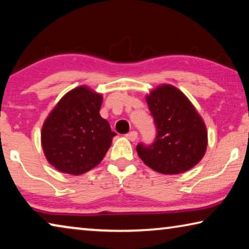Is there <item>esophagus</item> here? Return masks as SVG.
Segmentation results:
<instances>
[{"mask_svg":"<svg viewBox=\"0 0 249 249\" xmlns=\"http://www.w3.org/2000/svg\"><path fill=\"white\" fill-rule=\"evenodd\" d=\"M125 137H127V139H129L130 141H135L138 137V133L136 131H130L125 135Z\"/></svg>","mask_w":249,"mask_h":249,"instance_id":"obj_1","label":"esophagus"}]
</instances>
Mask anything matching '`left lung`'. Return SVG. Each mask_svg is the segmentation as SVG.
I'll return each mask as SVG.
<instances>
[{
    "mask_svg": "<svg viewBox=\"0 0 249 249\" xmlns=\"http://www.w3.org/2000/svg\"><path fill=\"white\" fill-rule=\"evenodd\" d=\"M157 136L151 146L138 144L140 159L157 173L177 175L191 169L205 156L206 124L193 103L171 85L157 87L146 95Z\"/></svg>",
    "mask_w": 249,
    "mask_h": 249,
    "instance_id": "1",
    "label": "left lung"
}]
</instances>
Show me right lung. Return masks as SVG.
Instances as JSON below:
<instances>
[{"mask_svg":"<svg viewBox=\"0 0 249 249\" xmlns=\"http://www.w3.org/2000/svg\"><path fill=\"white\" fill-rule=\"evenodd\" d=\"M102 100V94L80 86L64 94L50 112L42 125L41 143L56 170L79 176L102 161L117 135L99 113Z\"/></svg>","mask_w":249,"mask_h":249,"instance_id":"right-lung-1","label":"right lung"}]
</instances>
